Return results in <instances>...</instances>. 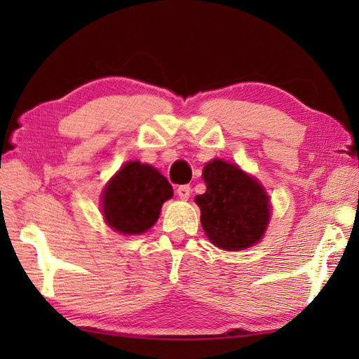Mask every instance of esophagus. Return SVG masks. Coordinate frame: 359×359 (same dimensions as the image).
I'll return each mask as SVG.
<instances>
[{
  "label": "esophagus",
  "mask_w": 359,
  "mask_h": 359,
  "mask_svg": "<svg viewBox=\"0 0 359 359\" xmlns=\"http://www.w3.org/2000/svg\"><path fill=\"white\" fill-rule=\"evenodd\" d=\"M189 194H191V187H189V185H180L177 188V196L180 197L182 201H187Z\"/></svg>",
  "instance_id": "esophagus-1"
}]
</instances>
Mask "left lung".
<instances>
[{"instance_id":"obj_1","label":"left lung","mask_w":359,"mask_h":359,"mask_svg":"<svg viewBox=\"0 0 359 359\" xmlns=\"http://www.w3.org/2000/svg\"><path fill=\"white\" fill-rule=\"evenodd\" d=\"M207 191L196 196L203 231L216 247L239 251L262 239L270 199L259 182L238 165L215 158L203 168Z\"/></svg>"}]
</instances>
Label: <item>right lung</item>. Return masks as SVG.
<instances>
[{"label": "right lung", "instance_id": "1", "mask_svg": "<svg viewBox=\"0 0 359 359\" xmlns=\"http://www.w3.org/2000/svg\"><path fill=\"white\" fill-rule=\"evenodd\" d=\"M172 187L151 165L128 162L103 189L102 210L106 224L121 234H142L157 222Z\"/></svg>", "mask_w": 359, "mask_h": 359}]
</instances>
